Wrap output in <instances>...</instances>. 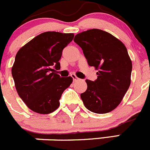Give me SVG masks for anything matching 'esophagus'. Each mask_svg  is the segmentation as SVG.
Here are the masks:
<instances>
[{
	"label": "esophagus",
	"instance_id": "1",
	"mask_svg": "<svg viewBox=\"0 0 150 150\" xmlns=\"http://www.w3.org/2000/svg\"><path fill=\"white\" fill-rule=\"evenodd\" d=\"M71 76L72 78H73V80H74V81H76V80L78 79V77H77L76 76L75 74H71Z\"/></svg>",
	"mask_w": 150,
	"mask_h": 150
}]
</instances>
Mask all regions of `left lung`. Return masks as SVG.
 I'll use <instances>...</instances> for the list:
<instances>
[{"label":"left lung","instance_id":"8db88e82","mask_svg":"<svg viewBox=\"0 0 150 150\" xmlns=\"http://www.w3.org/2000/svg\"><path fill=\"white\" fill-rule=\"evenodd\" d=\"M82 50L90 66L98 71L95 81L86 79L81 94L84 106L96 114H106L121 103L130 84L132 62L125 44L109 33L87 30L74 39Z\"/></svg>","mask_w":150,"mask_h":150}]
</instances>
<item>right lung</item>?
Returning <instances> with one entry per match:
<instances>
[{
    "instance_id": "1",
    "label": "right lung",
    "mask_w": 150,
    "mask_h": 150,
    "mask_svg": "<svg viewBox=\"0 0 150 150\" xmlns=\"http://www.w3.org/2000/svg\"><path fill=\"white\" fill-rule=\"evenodd\" d=\"M74 36V33L47 31L17 52L11 74L19 96L34 112L47 115L55 111L63 91L73 81L71 76L60 77L53 68L60 69L62 52Z\"/></svg>"
}]
</instances>
